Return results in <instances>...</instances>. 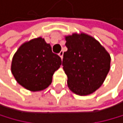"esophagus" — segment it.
<instances>
[{"label": "esophagus", "instance_id": "1", "mask_svg": "<svg viewBox=\"0 0 123 123\" xmlns=\"http://www.w3.org/2000/svg\"><path fill=\"white\" fill-rule=\"evenodd\" d=\"M63 54H64V51H61L60 52H59V54H58V55L61 57L62 59V58H63Z\"/></svg>", "mask_w": 123, "mask_h": 123}]
</instances>
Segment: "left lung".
I'll use <instances>...</instances> for the list:
<instances>
[{
	"label": "left lung",
	"mask_w": 123,
	"mask_h": 123,
	"mask_svg": "<svg viewBox=\"0 0 123 123\" xmlns=\"http://www.w3.org/2000/svg\"><path fill=\"white\" fill-rule=\"evenodd\" d=\"M65 38L68 50L64 52L62 65L68 88L79 95L93 93L103 84L109 72V53L86 33H73Z\"/></svg>",
	"instance_id": "8db88e82"
}]
</instances>
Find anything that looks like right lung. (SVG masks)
Instances as JSON below:
<instances>
[{"instance_id": "add662e5", "label": "right lung", "mask_w": 123, "mask_h": 123, "mask_svg": "<svg viewBox=\"0 0 123 123\" xmlns=\"http://www.w3.org/2000/svg\"><path fill=\"white\" fill-rule=\"evenodd\" d=\"M61 65V58L52 52L50 44L38 37L25 41L18 48L12 58L11 70L22 87L40 92L50 86L52 76Z\"/></svg>"}]
</instances>
